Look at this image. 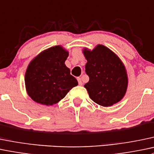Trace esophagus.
Masks as SVG:
<instances>
[{
    "label": "esophagus",
    "mask_w": 154,
    "mask_h": 154,
    "mask_svg": "<svg viewBox=\"0 0 154 154\" xmlns=\"http://www.w3.org/2000/svg\"><path fill=\"white\" fill-rule=\"evenodd\" d=\"M77 81H78L79 85H82V82L81 77H78V78H77Z\"/></svg>",
    "instance_id": "34e87169"
}]
</instances>
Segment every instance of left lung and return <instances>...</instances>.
<instances>
[{
	"mask_svg": "<svg viewBox=\"0 0 154 154\" xmlns=\"http://www.w3.org/2000/svg\"><path fill=\"white\" fill-rule=\"evenodd\" d=\"M89 81L84 87L94 103L104 107L113 106L125 94L128 76L119 57L109 48L97 45L92 51L84 48Z\"/></svg>",
	"mask_w": 154,
	"mask_h": 154,
	"instance_id": "obj_1",
	"label": "left lung"
}]
</instances>
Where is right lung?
<instances>
[{
  "instance_id": "1",
  "label": "right lung",
  "mask_w": 154,
  "mask_h": 154,
  "mask_svg": "<svg viewBox=\"0 0 154 154\" xmlns=\"http://www.w3.org/2000/svg\"><path fill=\"white\" fill-rule=\"evenodd\" d=\"M69 52L55 46L42 51L29 64L25 74L27 94L36 103L52 106L78 85L65 61Z\"/></svg>"
}]
</instances>
